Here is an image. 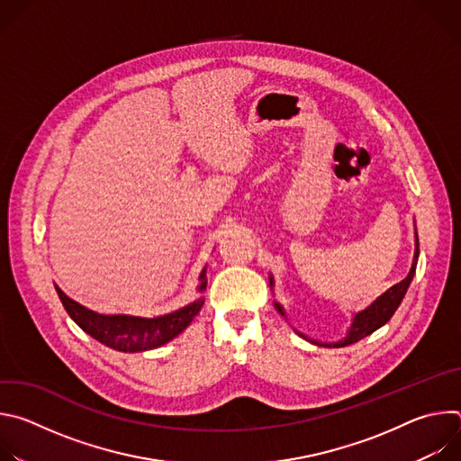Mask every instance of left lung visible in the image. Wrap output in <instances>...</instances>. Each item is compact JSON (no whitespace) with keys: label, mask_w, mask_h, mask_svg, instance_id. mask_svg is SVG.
I'll return each mask as SVG.
<instances>
[{"label":"left lung","mask_w":461,"mask_h":461,"mask_svg":"<svg viewBox=\"0 0 461 461\" xmlns=\"http://www.w3.org/2000/svg\"><path fill=\"white\" fill-rule=\"evenodd\" d=\"M418 255H420V242H418V237H416V251H414V260H412V268H411L409 276L402 283H398L396 286H392L390 290H386L381 297H377L366 310L356 313L348 336L343 341L334 343V347L339 348V347H348L352 343H357L359 339H363V338L370 336L372 332H375L377 328H381L393 315V312H396L398 306L402 304V301H403V297H405V294H407V290L411 286V281H412V277L416 274ZM277 310L283 313V308L279 304H277ZM299 336L304 338L303 334H299ZM312 343L321 345V347H332V345H326V343L322 345V343H317V341H312Z\"/></svg>","instance_id":"8db88e82"}]
</instances>
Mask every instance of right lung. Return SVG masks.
Returning a JSON list of instances; mask_svg holds the SVG:
<instances>
[{
	"label": "right lung",
	"instance_id": "obj_1",
	"mask_svg": "<svg viewBox=\"0 0 461 461\" xmlns=\"http://www.w3.org/2000/svg\"><path fill=\"white\" fill-rule=\"evenodd\" d=\"M201 281L199 290L203 292L206 288V268L201 274ZM56 292L63 308L84 332L118 352H144L166 345L185 330L204 304V299H199L173 313L142 319L131 315H100L69 299L59 288Z\"/></svg>",
	"mask_w": 461,
	"mask_h": 461
}]
</instances>
